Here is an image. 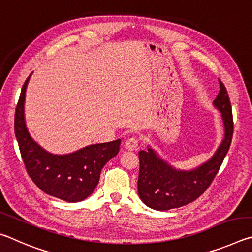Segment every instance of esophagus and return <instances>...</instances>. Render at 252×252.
Listing matches in <instances>:
<instances>
[{
	"mask_svg": "<svg viewBox=\"0 0 252 252\" xmlns=\"http://www.w3.org/2000/svg\"><path fill=\"white\" fill-rule=\"evenodd\" d=\"M139 144H140V140L136 138V136H132V138L126 140L125 147H126V150L134 151L139 148Z\"/></svg>",
	"mask_w": 252,
	"mask_h": 252,
	"instance_id": "obj_1",
	"label": "esophagus"
}]
</instances>
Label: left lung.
Returning <instances> with one entry per match:
<instances>
[{
    "mask_svg": "<svg viewBox=\"0 0 252 252\" xmlns=\"http://www.w3.org/2000/svg\"><path fill=\"white\" fill-rule=\"evenodd\" d=\"M220 83L213 104L221 112L224 125V139L210 160L197 169L177 170L160 159L151 148L139 152L138 192L142 201L155 210L164 211L179 208L198 199L218 173L229 151L233 134L231 103L224 84Z\"/></svg>",
    "mask_w": 252,
    "mask_h": 252,
    "instance_id": "1",
    "label": "left lung"
}]
</instances>
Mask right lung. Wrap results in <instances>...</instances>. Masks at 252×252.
I'll return each instance as SVG.
<instances>
[{
  "instance_id": "add662e5",
  "label": "right lung",
  "mask_w": 252,
  "mask_h": 252,
  "mask_svg": "<svg viewBox=\"0 0 252 252\" xmlns=\"http://www.w3.org/2000/svg\"><path fill=\"white\" fill-rule=\"evenodd\" d=\"M30 76L21 90L14 117V132L25 169L43 192L66 202L82 201L94 191L104 164L118 155L121 140L92 144L70 155L45 151L25 126L24 100Z\"/></svg>"
}]
</instances>
